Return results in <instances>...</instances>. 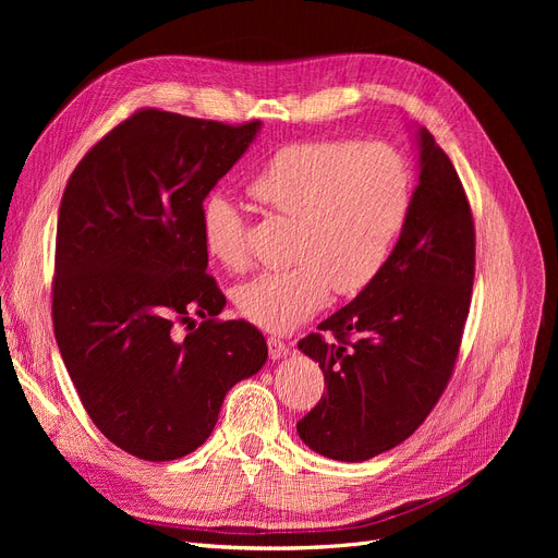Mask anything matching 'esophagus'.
Returning a JSON list of instances; mask_svg holds the SVG:
<instances>
[{"label":"esophagus","instance_id":"34e87169","mask_svg":"<svg viewBox=\"0 0 558 558\" xmlns=\"http://www.w3.org/2000/svg\"><path fill=\"white\" fill-rule=\"evenodd\" d=\"M267 343H269V357H271L274 362L289 355V343H287V341H282V339H278V337H269Z\"/></svg>","mask_w":558,"mask_h":558}]
</instances>
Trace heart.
I'll return each mask as SVG.
<instances>
[{
    "label": "heart",
    "mask_w": 558,
    "mask_h": 558,
    "mask_svg": "<svg viewBox=\"0 0 558 558\" xmlns=\"http://www.w3.org/2000/svg\"><path fill=\"white\" fill-rule=\"evenodd\" d=\"M271 215L294 219L289 269L262 271L234 303L251 324L287 332L305 324L332 294L355 296L383 274L412 208V173L383 142L307 140L278 149L248 181ZM208 255L230 271L248 264L246 219L213 194L201 205Z\"/></svg>",
    "instance_id": "b5f03b06"
}]
</instances>
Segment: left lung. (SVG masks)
<instances>
[{"label": "left lung", "mask_w": 558, "mask_h": 558, "mask_svg": "<svg viewBox=\"0 0 558 558\" xmlns=\"http://www.w3.org/2000/svg\"><path fill=\"white\" fill-rule=\"evenodd\" d=\"M418 187L387 267L360 296L299 341L326 393L299 421L303 444L366 461L412 436L444 396L475 280V223L457 169L418 129Z\"/></svg>", "instance_id": "obj_1"}]
</instances>
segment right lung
<instances>
[{
	"label": "right lung",
	"mask_w": 558,
	"mask_h": 558,
	"mask_svg": "<svg viewBox=\"0 0 558 558\" xmlns=\"http://www.w3.org/2000/svg\"><path fill=\"white\" fill-rule=\"evenodd\" d=\"M230 126L142 108L72 171L56 228L53 335L87 416L146 461L194 452L226 393L267 362L246 320H219L201 205L255 140ZM204 320L196 327L191 316ZM187 325L191 332H174Z\"/></svg>",
	"instance_id": "right-lung-1"
}]
</instances>
